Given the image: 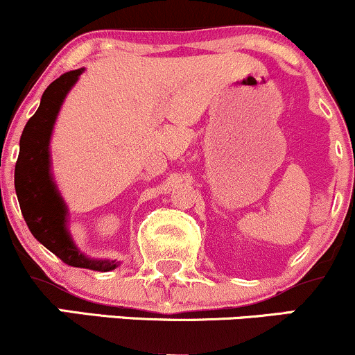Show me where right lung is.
I'll list each match as a JSON object with an SVG mask.
<instances>
[{
	"label": "right lung",
	"mask_w": 355,
	"mask_h": 355,
	"mask_svg": "<svg viewBox=\"0 0 355 355\" xmlns=\"http://www.w3.org/2000/svg\"><path fill=\"white\" fill-rule=\"evenodd\" d=\"M83 68L61 75L44 89L42 103L28 120L19 140L15 168V189L21 214L33 237L71 267L108 272L115 260L89 259L76 248L67 229V205L56 190L50 173V138L56 116Z\"/></svg>",
	"instance_id": "obj_1"
}]
</instances>
